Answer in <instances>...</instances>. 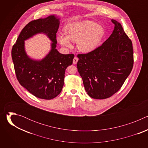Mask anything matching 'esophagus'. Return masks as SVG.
<instances>
[{"mask_svg":"<svg viewBox=\"0 0 148 148\" xmlns=\"http://www.w3.org/2000/svg\"><path fill=\"white\" fill-rule=\"evenodd\" d=\"M78 58H77V57H75L73 58V64H77V61H78Z\"/></svg>","mask_w":148,"mask_h":148,"instance_id":"esophagus-1","label":"esophagus"}]
</instances>
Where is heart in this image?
Masks as SVG:
<instances>
[{
	"label": "heart",
	"instance_id": "1",
	"mask_svg": "<svg viewBox=\"0 0 148 148\" xmlns=\"http://www.w3.org/2000/svg\"><path fill=\"white\" fill-rule=\"evenodd\" d=\"M64 34H60L57 39L63 46L72 47L71 41L77 42L78 49L84 53L92 51L97 48L104 35L103 28L91 20H83L68 25Z\"/></svg>",
	"mask_w": 148,
	"mask_h": 148
}]
</instances>
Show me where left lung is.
I'll return each mask as SVG.
<instances>
[{
	"label": "left lung",
	"mask_w": 148,
	"mask_h": 148,
	"mask_svg": "<svg viewBox=\"0 0 148 148\" xmlns=\"http://www.w3.org/2000/svg\"><path fill=\"white\" fill-rule=\"evenodd\" d=\"M114 30L95 50L77 57V69L88 95L105 99L118 92L134 66L132 43L121 25L112 19Z\"/></svg>",
	"instance_id": "left-lung-1"
}]
</instances>
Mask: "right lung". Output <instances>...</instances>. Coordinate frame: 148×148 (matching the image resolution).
<instances>
[{
    "label": "right lung",
    "mask_w": 148,
    "mask_h": 148,
    "mask_svg": "<svg viewBox=\"0 0 148 148\" xmlns=\"http://www.w3.org/2000/svg\"><path fill=\"white\" fill-rule=\"evenodd\" d=\"M59 19L51 15L30 22L20 32L13 46L12 58L16 78L20 84L35 97L51 99L61 92L64 86L65 71L73 64V54H62L57 49L56 33ZM43 32L52 41V50L41 61L30 59L24 51L25 39Z\"/></svg>",
    "instance_id": "add662e5"
}]
</instances>
